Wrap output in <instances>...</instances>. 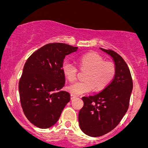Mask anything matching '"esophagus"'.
<instances>
[{"label":"esophagus","instance_id":"esophagus-1","mask_svg":"<svg viewBox=\"0 0 148 148\" xmlns=\"http://www.w3.org/2000/svg\"><path fill=\"white\" fill-rule=\"evenodd\" d=\"M76 97V96H74V95H71V99H75Z\"/></svg>","mask_w":148,"mask_h":148}]
</instances>
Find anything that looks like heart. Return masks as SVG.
Returning <instances> with one entry per match:
<instances>
[{"instance_id":"1","label":"heart","mask_w":148,"mask_h":148,"mask_svg":"<svg viewBox=\"0 0 148 148\" xmlns=\"http://www.w3.org/2000/svg\"><path fill=\"white\" fill-rule=\"evenodd\" d=\"M81 69L87 70L84 79L85 81H76L67 87L71 94L79 96L92 91L93 88L100 90L106 88L115 74V65L110 61H105L104 58L95 52L84 54L79 59ZM63 74L69 81H73L77 76V67L69 61H64L62 64Z\"/></svg>"}]
</instances>
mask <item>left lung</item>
<instances>
[{
	"label": "left lung",
	"instance_id": "8db88e82",
	"mask_svg": "<svg viewBox=\"0 0 148 148\" xmlns=\"http://www.w3.org/2000/svg\"><path fill=\"white\" fill-rule=\"evenodd\" d=\"M100 49L113 58L115 74L100 92L82 97L84 104L79 113V126L92 137L104 135L120 123L128 110L133 89L130 70L123 58L112 50Z\"/></svg>",
	"mask_w": 148,
	"mask_h": 148
}]
</instances>
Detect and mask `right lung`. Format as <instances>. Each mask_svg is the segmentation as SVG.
<instances>
[{
	"label": "right lung",
	"instance_id": "1",
	"mask_svg": "<svg viewBox=\"0 0 148 148\" xmlns=\"http://www.w3.org/2000/svg\"><path fill=\"white\" fill-rule=\"evenodd\" d=\"M77 49L64 43L48 44L25 62L18 84L20 101L35 126L47 129L55 125L70 101V94L61 90L65 83L62 64L66 56Z\"/></svg>",
	"mask_w": 148,
	"mask_h": 148
}]
</instances>
